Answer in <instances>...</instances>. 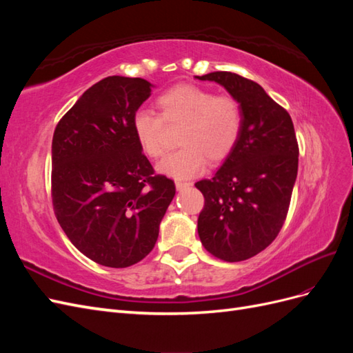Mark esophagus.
I'll use <instances>...</instances> for the list:
<instances>
[{"label":"esophagus","instance_id":"esophagus-1","mask_svg":"<svg viewBox=\"0 0 353 353\" xmlns=\"http://www.w3.org/2000/svg\"><path fill=\"white\" fill-rule=\"evenodd\" d=\"M175 187H176V190H178V191H183V190H185V188L191 187V183H185V181H176V183H175Z\"/></svg>","mask_w":353,"mask_h":353}]
</instances>
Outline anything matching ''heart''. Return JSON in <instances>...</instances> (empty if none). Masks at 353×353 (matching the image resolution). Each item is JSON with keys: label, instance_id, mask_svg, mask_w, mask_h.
<instances>
[{"label": "heart", "instance_id": "1", "mask_svg": "<svg viewBox=\"0 0 353 353\" xmlns=\"http://www.w3.org/2000/svg\"><path fill=\"white\" fill-rule=\"evenodd\" d=\"M160 114L138 110L132 130L141 150L150 157L165 152L166 125L181 126L179 150L157 165L160 174L187 179L201 174L206 160L219 162L237 145L243 130L240 103L231 95H215L196 85H176L157 99Z\"/></svg>", "mask_w": 353, "mask_h": 353}]
</instances>
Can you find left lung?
Wrapping results in <instances>:
<instances>
[{"instance_id": "8db88e82", "label": "left lung", "mask_w": 353, "mask_h": 353, "mask_svg": "<svg viewBox=\"0 0 353 353\" xmlns=\"http://www.w3.org/2000/svg\"><path fill=\"white\" fill-rule=\"evenodd\" d=\"M196 78L222 85L243 112L237 145L215 175L196 183L205 197L199 237L215 258L245 261L268 248L285 221L299 163L294 126L259 83L231 72Z\"/></svg>"}]
</instances>
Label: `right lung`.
I'll return each mask as SVG.
<instances>
[{"label": "right lung", "mask_w": 353, "mask_h": 353, "mask_svg": "<svg viewBox=\"0 0 353 353\" xmlns=\"http://www.w3.org/2000/svg\"><path fill=\"white\" fill-rule=\"evenodd\" d=\"M152 87L141 78H104L81 95L52 135L56 218L74 248L110 268H126L153 250L175 196L174 181L154 174L132 130Z\"/></svg>", "instance_id": "add662e5"}]
</instances>
